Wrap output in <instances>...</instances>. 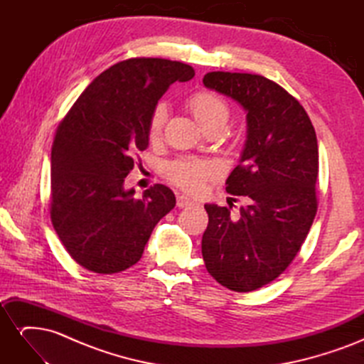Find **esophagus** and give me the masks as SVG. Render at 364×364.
<instances>
[{"label": "esophagus", "mask_w": 364, "mask_h": 364, "mask_svg": "<svg viewBox=\"0 0 364 364\" xmlns=\"http://www.w3.org/2000/svg\"><path fill=\"white\" fill-rule=\"evenodd\" d=\"M191 205H194V200H191L190 197H186L183 194L178 196V206L179 208H186V206H191Z\"/></svg>", "instance_id": "1"}]
</instances>
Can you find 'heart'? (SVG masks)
<instances>
[{
  "label": "heart",
  "instance_id": "1",
  "mask_svg": "<svg viewBox=\"0 0 364 364\" xmlns=\"http://www.w3.org/2000/svg\"><path fill=\"white\" fill-rule=\"evenodd\" d=\"M186 107L190 109V112L197 121V124H199L205 132L213 127H226L228 124L229 107L222 98L213 92H196L186 100ZM165 118H167L165 106H156L155 112H153L150 118L149 126V138L151 141H155L161 136L165 124ZM215 174L217 170L213 164L196 159L176 161L167 170L168 179L173 183L193 193L202 191L206 182L211 181Z\"/></svg>",
  "mask_w": 364,
  "mask_h": 364
}]
</instances>
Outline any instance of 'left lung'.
Instances as JSON below:
<instances>
[{
    "label": "left lung",
    "instance_id": "left-lung-1",
    "mask_svg": "<svg viewBox=\"0 0 364 364\" xmlns=\"http://www.w3.org/2000/svg\"><path fill=\"white\" fill-rule=\"evenodd\" d=\"M203 85L247 112V139L226 191L245 196L230 206L206 203L202 255L223 287L247 293L277 279L302 247L317 213L318 149L311 119L293 95L266 77L214 71Z\"/></svg>",
    "mask_w": 364,
    "mask_h": 364
}]
</instances>
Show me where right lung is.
Listing matches in <instances>:
<instances>
[{"instance_id": "1", "label": "right lung", "mask_w": 364, "mask_h": 364, "mask_svg": "<svg viewBox=\"0 0 364 364\" xmlns=\"http://www.w3.org/2000/svg\"><path fill=\"white\" fill-rule=\"evenodd\" d=\"M182 62L135 58L95 77L56 130L51 147V223L71 258L103 274L134 266L159 220L176 205L156 183L136 199L124 190L134 155L149 146L150 118L174 82H188Z\"/></svg>"}]
</instances>
